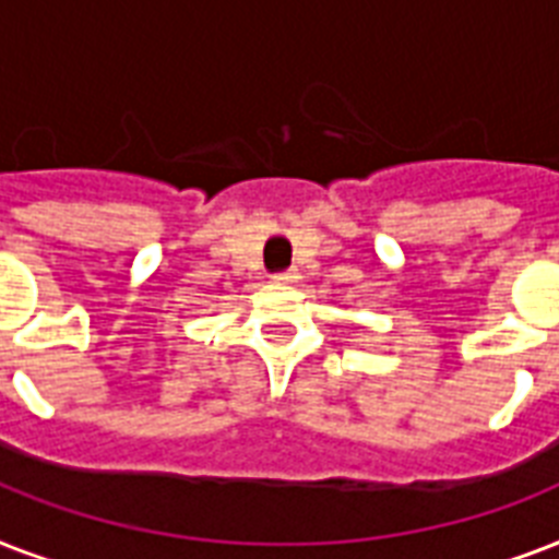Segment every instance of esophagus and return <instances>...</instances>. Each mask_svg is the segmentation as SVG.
I'll return each instance as SVG.
<instances>
[{
  "label": "esophagus",
  "instance_id": "34e87169",
  "mask_svg": "<svg viewBox=\"0 0 559 559\" xmlns=\"http://www.w3.org/2000/svg\"><path fill=\"white\" fill-rule=\"evenodd\" d=\"M272 278L281 281V284H293V281L298 278V272H296V270H284V272H275Z\"/></svg>",
  "mask_w": 559,
  "mask_h": 559
}]
</instances>
